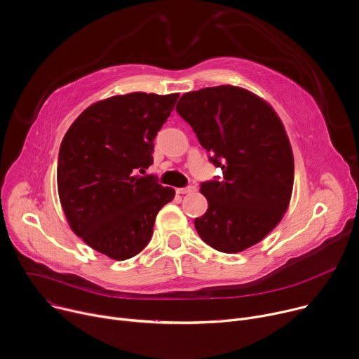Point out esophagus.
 <instances>
[{
	"label": "esophagus",
	"mask_w": 359,
	"mask_h": 359,
	"mask_svg": "<svg viewBox=\"0 0 359 359\" xmlns=\"http://www.w3.org/2000/svg\"><path fill=\"white\" fill-rule=\"evenodd\" d=\"M195 191H196V188L192 187V185H189V187H187V188H178V189H177V194H192V192H195Z\"/></svg>",
	"instance_id": "34e87169"
}]
</instances>
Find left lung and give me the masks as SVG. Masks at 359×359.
Here are the masks:
<instances>
[{
    "instance_id": "1",
    "label": "left lung",
    "mask_w": 359,
    "mask_h": 359,
    "mask_svg": "<svg viewBox=\"0 0 359 359\" xmlns=\"http://www.w3.org/2000/svg\"><path fill=\"white\" fill-rule=\"evenodd\" d=\"M177 112L191 126L222 180L201 184V240L225 254L258 244L283 219L294 185L292 148L272 107L248 90L219 86L184 94Z\"/></svg>"
}]
</instances>
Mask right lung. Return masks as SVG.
I'll return each mask as SVG.
<instances>
[{"label":"right lung","instance_id":"obj_1","mask_svg":"<svg viewBox=\"0 0 359 359\" xmlns=\"http://www.w3.org/2000/svg\"><path fill=\"white\" fill-rule=\"evenodd\" d=\"M180 94L131 93L90 105L67 131L57 182L67 221L93 250L118 261L140 254L174 188L138 172L154 163V138Z\"/></svg>","mask_w":359,"mask_h":359}]
</instances>
